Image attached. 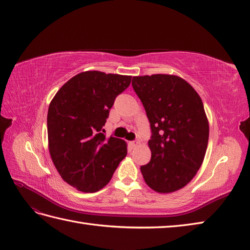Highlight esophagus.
Returning <instances> with one entry per match:
<instances>
[{
    "label": "esophagus",
    "instance_id": "34e87169",
    "mask_svg": "<svg viewBox=\"0 0 250 250\" xmlns=\"http://www.w3.org/2000/svg\"><path fill=\"white\" fill-rule=\"evenodd\" d=\"M139 141L138 140H136V141H131V142H129V146H131V147H137L138 146H139Z\"/></svg>",
    "mask_w": 250,
    "mask_h": 250
}]
</instances>
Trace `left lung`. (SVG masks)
I'll return each mask as SVG.
<instances>
[{"mask_svg": "<svg viewBox=\"0 0 250 250\" xmlns=\"http://www.w3.org/2000/svg\"><path fill=\"white\" fill-rule=\"evenodd\" d=\"M151 124L152 157L141 166L147 186L159 193L181 189L200 169L208 142V121L201 97L179 76L132 78Z\"/></svg>", "mask_w": 250, "mask_h": 250, "instance_id": "1", "label": "left lung"}]
</instances>
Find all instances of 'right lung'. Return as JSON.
Returning a JSON list of instances; mask_svg holds the SVG:
<instances>
[{
	"label": "right lung",
	"mask_w": 250,
	"mask_h": 250,
	"mask_svg": "<svg viewBox=\"0 0 250 250\" xmlns=\"http://www.w3.org/2000/svg\"><path fill=\"white\" fill-rule=\"evenodd\" d=\"M131 76L83 71L60 88L49 104L48 147L62 179L82 192L106 186L127 154V144L106 138L103 127L115 97Z\"/></svg>",
	"instance_id": "add662e5"
}]
</instances>
